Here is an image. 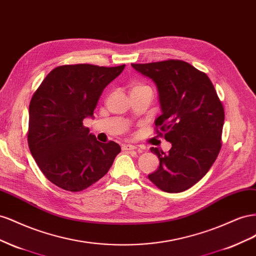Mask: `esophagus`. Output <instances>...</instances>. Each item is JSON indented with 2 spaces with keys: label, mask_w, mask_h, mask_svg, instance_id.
<instances>
[{
  "label": "esophagus",
  "mask_w": 256,
  "mask_h": 256,
  "mask_svg": "<svg viewBox=\"0 0 256 256\" xmlns=\"http://www.w3.org/2000/svg\"><path fill=\"white\" fill-rule=\"evenodd\" d=\"M137 147L134 144H122V149L126 150V151H130V150H135Z\"/></svg>",
  "instance_id": "esophagus-1"
}]
</instances>
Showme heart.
I'll return each mask as SVG.
<instances>
[{"label":"heart","instance_id":"heart-1","mask_svg":"<svg viewBox=\"0 0 256 256\" xmlns=\"http://www.w3.org/2000/svg\"><path fill=\"white\" fill-rule=\"evenodd\" d=\"M144 88H149L147 86H144L142 84H140V82H135L132 84V90L130 91H134V90H140V89H144Z\"/></svg>","mask_w":256,"mask_h":256}]
</instances>
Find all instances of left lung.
Masks as SVG:
<instances>
[{
  "instance_id": "8db88e82",
  "label": "left lung",
  "mask_w": 256,
  "mask_h": 256,
  "mask_svg": "<svg viewBox=\"0 0 256 256\" xmlns=\"http://www.w3.org/2000/svg\"><path fill=\"white\" fill-rule=\"evenodd\" d=\"M132 68L156 84L162 114L156 132L172 144L168 153L150 148L160 166L148 178L164 192H184L205 176L220 152L223 105L209 77L184 61Z\"/></svg>"
}]
</instances>
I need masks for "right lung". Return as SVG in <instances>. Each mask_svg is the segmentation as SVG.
Returning <instances> with one entry per match:
<instances>
[{
	"label": "right lung",
	"instance_id": "add662e5",
	"mask_svg": "<svg viewBox=\"0 0 256 256\" xmlns=\"http://www.w3.org/2000/svg\"><path fill=\"white\" fill-rule=\"evenodd\" d=\"M126 65H62L51 70L28 106V142L45 177L65 191L80 192L104 177L120 146L100 142L84 126L93 118L106 86Z\"/></svg>",
	"mask_w": 256,
	"mask_h": 256
}]
</instances>
